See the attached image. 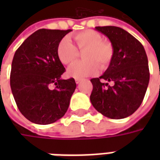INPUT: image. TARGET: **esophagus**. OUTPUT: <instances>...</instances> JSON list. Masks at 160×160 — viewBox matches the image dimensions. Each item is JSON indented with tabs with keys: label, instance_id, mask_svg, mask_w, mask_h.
<instances>
[{
	"label": "esophagus",
	"instance_id": "esophagus-1",
	"mask_svg": "<svg viewBox=\"0 0 160 160\" xmlns=\"http://www.w3.org/2000/svg\"><path fill=\"white\" fill-rule=\"evenodd\" d=\"M80 81H81V80H80V79H76V80H75V82H76V84L80 83Z\"/></svg>",
	"mask_w": 160,
	"mask_h": 160
}]
</instances>
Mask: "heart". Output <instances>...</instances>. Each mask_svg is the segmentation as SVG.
I'll list each match as a JSON object with an SVG mask.
<instances>
[{"label": "heart", "mask_w": 160, "mask_h": 160, "mask_svg": "<svg viewBox=\"0 0 160 160\" xmlns=\"http://www.w3.org/2000/svg\"><path fill=\"white\" fill-rule=\"evenodd\" d=\"M75 46L68 38L60 41L57 46L56 54L61 62L69 65L73 62L79 53L83 52L82 59L85 61L77 62L72 64L68 69V76L75 79H81L90 76L100 69H105L111 64L114 56V47L109 41L103 40L100 33L93 30H87L73 36Z\"/></svg>", "instance_id": "obj_1"}]
</instances>
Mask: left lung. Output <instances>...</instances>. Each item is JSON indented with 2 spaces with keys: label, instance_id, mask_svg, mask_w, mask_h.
<instances>
[{
  "label": "left lung",
  "instance_id": "left-lung-1",
  "mask_svg": "<svg viewBox=\"0 0 160 160\" xmlns=\"http://www.w3.org/2000/svg\"><path fill=\"white\" fill-rule=\"evenodd\" d=\"M95 29L110 39L114 56L104 74L91 80L93 86L92 104L106 118L129 117L140 107L149 83L144 47L130 33L118 26H97ZM109 82L113 85L110 86Z\"/></svg>",
  "mask_w": 160,
  "mask_h": 160
}]
</instances>
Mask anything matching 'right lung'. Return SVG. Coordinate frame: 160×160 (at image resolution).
I'll list each match as a JSON object with an SVG mask.
<instances>
[{"label": "right lung", "instance_id": "right-lung-1", "mask_svg": "<svg viewBox=\"0 0 160 160\" xmlns=\"http://www.w3.org/2000/svg\"><path fill=\"white\" fill-rule=\"evenodd\" d=\"M72 30L40 29L13 56L10 86L21 114L32 122L49 124L62 118L76 88L73 78L62 80L65 68L57 57L61 40ZM52 84L55 89H50Z\"/></svg>", "mask_w": 160, "mask_h": 160}]
</instances>
